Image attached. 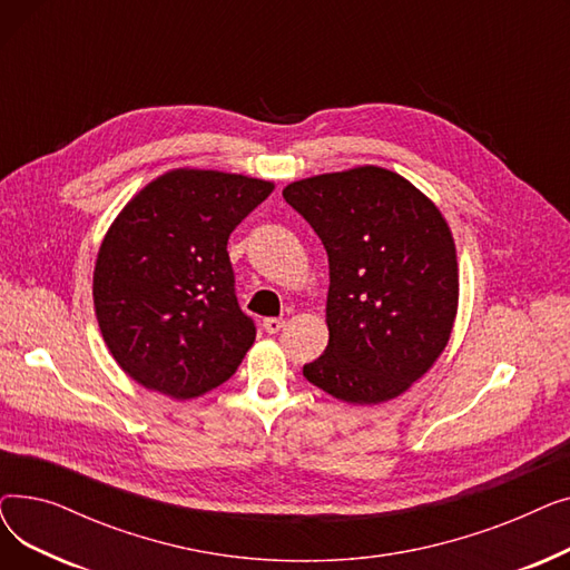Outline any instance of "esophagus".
Instances as JSON below:
<instances>
[{"instance_id":"1","label":"esophagus","mask_w":570,"mask_h":570,"mask_svg":"<svg viewBox=\"0 0 570 570\" xmlns=\"http://www.w3.org/2000/svg\"><path fill=\"white\" fill-rule=\"evenodd\" d=\"M263 327H265V333H269V335H277L282 327H284V321L282 318H265L263 321Z\"/></svg>"}]
</instances>
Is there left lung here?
<instances>
[{
	"mask_svg": "<svg viewBox=\"0 0 570 570\" xmlns=\"http://www.w3.org/2000/svg\"><path fill=\"white\" fill-rule=\"evenodd\" d=\"M282 194L331 263V340L303 374L346 404L400 397L453 333L460 265L451 226L432 198L381 166L312 175Z\"/></svg>",
	"mask_w": 570,
	"mask_h": 570,
	"instance_id": "1",
	"label": "left lung"
}]
</instances>
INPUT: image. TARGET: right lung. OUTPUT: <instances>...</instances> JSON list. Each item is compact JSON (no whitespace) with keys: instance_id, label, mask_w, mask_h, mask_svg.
<instances>
[{"instance_id":"right-lung-1","label":"right lung","mask_w":570,"mask_h":570,"mask_svg":"<svg viewBox=\"0 0 570 570\" xmlns=\"http://www.w3.org/2000/svg\"><path fill=\"white\" fill-rule=\"evenodd\" d=\"M273 189L239 173L173 168L106 230L92 282L97 321L115 363L147 391L194 400L243 363L256 327L237 307L226 245Z\"/></svg>"}]
</instances>
